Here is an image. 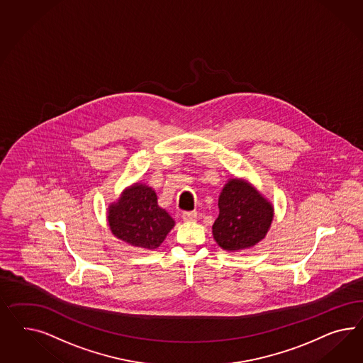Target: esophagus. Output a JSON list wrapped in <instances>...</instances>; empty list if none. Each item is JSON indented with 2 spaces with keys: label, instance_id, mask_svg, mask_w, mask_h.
I'll return each instance as SVG.
<instances>
[{
  "label": "esophagus",
  "instance_id": "obj_1",
  "mask_svg": "<svg viewBox=\"0 0 363 363\" xmlns=\"http://www.w3.org/2000/svg\"><path fill=\"white\" fill-rule=\"evenodd\" d=\"M197 211H185L182 213V220L185 222H193V220H197Z\"/></svg>",
  "mask_w": 363,
  "mask_h": 363
}]
</instances>
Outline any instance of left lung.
<instances>
[{"label": "left lung", "mask_w": 363, "mask_h": 363, "mask_svg": "<svg viewBox=\"0 0 363 363\" xmlns=\"http://www.w3.org/2000/svg\"><path fill=\"white\" fill-rule=\"evenodd\" d=\"M220 216L213 225L214 240L223 250L238 252L262 241L274 208L245 179L231 178L218 198Z\"/></svg>", "instance_id": "1"}]
</instances>
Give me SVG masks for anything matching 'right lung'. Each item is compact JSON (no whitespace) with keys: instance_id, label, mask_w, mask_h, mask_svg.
I'll return each mask as SVG.
<instances>
[{"instance_id":"right-lung-1","label":"right lung","mask_w":363,"mask_h":363,"mask_svg":"<svg viewBox=\"0 0 363 363\" xmlns=\"http://www.w3.org/2000/svg\"><path fill=\"white\" fill-rule=\"evenodd\" d=\"M108 220L118 240L147 250L157 249L174 228V220L158 206L153 189L140 182L125 189L110 205Z\"/></svg>"}]
</instances>
